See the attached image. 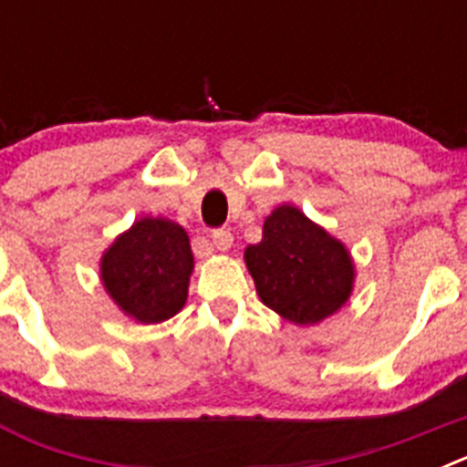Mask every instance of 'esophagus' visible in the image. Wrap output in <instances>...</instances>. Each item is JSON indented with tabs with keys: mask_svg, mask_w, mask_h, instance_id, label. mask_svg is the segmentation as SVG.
<instances>
[{
	"mask_svg": "<svg viewBox=\"0 0 467 467\" xmlns=\"http://www.w3.org/2000/svg\"><path fill=\"white\" fill-rule=\"evenodd\" d=\"M231 243H234V236H231L229 229H214L213 231V245L217 247V250H229Z\"/></svg>",
	"mask_w": 467,
	"mask_h": 467,
	"instance_id": "34e87169",
	"label": "esophagus"
}]
</instances>
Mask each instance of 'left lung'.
I'll return each instance as SVG.
<instances>
[{"mask_svg":"<svg viewBox=\"0 0 467 467\" xmlns=\"http://www.w3.org/2000/svg\"><path fill=\"white\" fill-rule=\"evenodd\" d=\"M259 299L295 325H316L348 301L356 266L341 241L295 205L266 217L262 241L245 247Z\"/></svg>","mask_w":467,"mask_h":467,"instance_id":"left-lung-1","label":"left lung"}]
</instances>
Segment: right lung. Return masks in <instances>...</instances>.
<instances>
[{
	"mask_svg": "<svg viewBox=\"0 0 467 467\" xmlns=\"http://www.w3.org/2000/svg\"><path fill=\"white\" fill-rule=\"evenodd\" d=\"M193 271L187 231L166 217H142L111 243L100 259L107 295L142 325L182 311Z\"/></svg>",
	"mask_w": 467,
	"mask_h": 467,
	"instance_id": "right-lung-1",
	"label": "right lung"
}]
</instances>
